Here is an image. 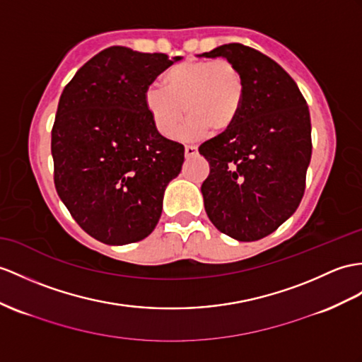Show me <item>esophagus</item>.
<instances>
[{"label": "esophagus", "mask_w": 362, "mask_h": 362, "mask_svg": "<svg viewBox=\"0 0 362 362\" xmlns=\"http://www.w3.org/2000/svg\"><path fill=\"white\" fill-rule=\"evenodd\" d=\"M184 153H186L187 158H192L198 153V148L195 146H186V148H184Z\"/></svg>", "instance_id": "1"}]
</instances>
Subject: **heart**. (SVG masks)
<instances>
[{
  "label": "heart",
  "instance_id": "heart-1",
  "mask_svg": "<svg viewBox=\"0 0 362 362\" xmlns=\"http://www.w3.org/2000/svg\"><path fill=\"white\" fill-rule=\"evenodd\" d=\"M161 87H148L144 105L156 130L165 138L178 134L184 112L189 117L181 136L198 139L210 130L230 129L240 117L245 79L230 59H187L165 70Z\"/></svg>",
  "mask_w": 362,
  "mask_h": 362
}]
</instances>
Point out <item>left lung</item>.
Listing matches in <instances>:
<instances>
[{"label":"left lung","mask_w":362,"mask_h":362,"mask_svg":"<svg viewBox=\"0 0 362 362\" xmlns=\"http://www.w3.org/2000/svg\"><path fill=\"white\" fill-rule=\"evenodd\" d=\"M198 57L230 59L245 79L235 124L199 146L210 165L201 192L209 219L238 241H257L295 214L312 158L310 113L303 93L272 58L240 42Z\"/></svg>","instance_id":"obj_1"}]
</instances>
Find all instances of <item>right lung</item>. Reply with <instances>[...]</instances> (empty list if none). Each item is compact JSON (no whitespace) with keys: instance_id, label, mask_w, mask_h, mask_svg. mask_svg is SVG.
<instances>
[{"instance_id":"obj_1","label":"right lung","mask_w":362,"mask_h":362,"mask_svg":"<svg viewBox=\"0 0 362 362\" xmlns=\"http://www.w3.org/2000/svg\"><path fill=\"white\" fill-rule=\"evenodd\" d=\"M181 57L113 46L64 87L52 129L54 181L86 233L124 245L153 232L164 190L180 175L184 146L156 130L144 93Z\"/></svg>"}]
</instances>
